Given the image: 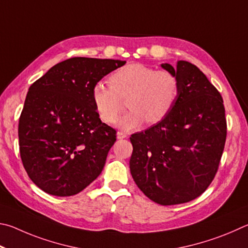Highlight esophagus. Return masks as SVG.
<instances>
[{"instance_id":"obj_1","label":"esophagus","mask_w":248,"mask_h":248,"mask_svg":"<svg viewBox=\"0 0 248 248\" xmlns=\"http://www.w3.org/2000/svg\"><path fill=\"white\" fill-rule=\"evenodd\" d=\"M116 137H117V140H124V138L127 137V135L125 133H123V132H117L116 133Z\"/></svg>"}]
</instances>
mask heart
Segmentation results:
<instances>
[{"mask_svg":"<svg viewBox=\"0 0 248 248\" xmlns=\"http://www.w3.org/2000/svg\"><path fill=\"white\" fill-rule=\"evenodd\" d=\"M180 80L174 73L155 71L145 64L133 63L108 76V86L97 82L91 89V101L100 120L111 124L120 113L119 98L125 99L128 111L115 122L122 131H132L146 121L153 125L166 119L180 94Z\"/></svg>","mask_w":248,"mask_h":248,"instance_id":"heart-1","label":"heart"}]
</instances>
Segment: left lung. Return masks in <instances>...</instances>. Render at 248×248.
I'll use <instances>...</instances> for the list:
<instances>
[{"label":"left lung","mask_w":248,"mask_h":248,"mask_svg":"<svg viewBox=\"0 0 248 248\" xmlns=\"http://www.w3.org/2000/svg\"><path fill=\"white\" fill-rule=\"evenodd\" d=\"M180 80V94L166 119L133 134L129 169L136 185L163 206L188 202L214 180L224 149L223 100L205 74L186 61L161 64Z\"/></svg>","instance_id":"1"}]
</instances>
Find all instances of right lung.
Instances as JSON below:
<instances>
[{"mask_svg":"<svg viewBox=\"0 0 248 248\" xmlns=\"http://www.w3.org/2000/svg\"><path fill=\"white\" fill-rule=\"evenodd\" d=\"M125 63L72 58L30 86L19 117V153L30 180L43 192L73 196L102 172L116 132L99 119L91 89Z\"/></svg>","mask_w":248,"mask_h":248,"instance_id":"add662e5","label":"right lung"}]
</instances>
